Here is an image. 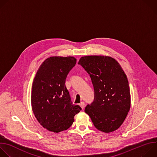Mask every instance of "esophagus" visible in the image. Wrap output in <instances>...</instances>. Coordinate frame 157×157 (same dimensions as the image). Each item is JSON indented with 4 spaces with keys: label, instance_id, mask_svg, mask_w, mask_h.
I'll return each instance as SVG.
<instances>
[{
    "label": "esophagus",
    "instance_id": "34e87169",
    "mask_svg": "<svg viewBox=\"0 0 157 157\" xmlns=\"http://www.w3.org/2000/svg\"><path fill=\"white\" fill-rule=\"evenodd\" d=\"M79 105L80 107H81L82 109H84V107H85V103L84 101H81L80 103H79Z\"/></svg>",
    "mask_w": 157,
    "mask_h": 157
}]
</instances>
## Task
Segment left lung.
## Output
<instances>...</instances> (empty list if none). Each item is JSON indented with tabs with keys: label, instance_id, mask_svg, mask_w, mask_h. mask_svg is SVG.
Listing matches in <instances>:
<instances>
[{
	"label": "left lung",
	"instance_id": "1",
	"mask_svg": "<svg viewBox=\"0 0 157 157\" xmlns=\"http://www.w3.org/2000/svg\"><path fill=\"white\" fill-rule=\"evenodd\" d=\"M78 64L89 74L94 89V100L85 112L98 130L105 133L116 131L131 107L128 80L123 68L109 56H84Z\"/></svg>",
	"mask_w": 157,
	"mask_h": 157
}]
</instances>
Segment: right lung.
I'll return each mask as SVG.
<instances>
[{"mask_svg":"<svg viewBox=\"0 0 157 157\" xmlns=\"http://www.w3.org/2000/svg\"><path fill=\"white\" fill-rule=\"evenodd\" d=\"M73 57L54 56L45 59L33 80L31 107L41 126L54 132L68 129L81 108L74 105L66 86L69 71L75 67Z\"/></svg>","mask_w":157,"mask_h":157,"instance_id":"1","label":"right lung"}]
</instances>
